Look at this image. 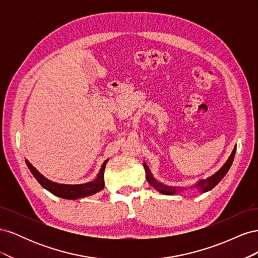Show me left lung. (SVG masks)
I'll list each match as a JSON object with an SVG mask.
<instances>
[{
  "instance_id": "obj_1",
  "label": "left lung",
  "mask_w": 258,
  "mask_h": 258,
  "mask_svg": "<svg viewBox=\"0 0 258 258\" xmlns=\"http://www.w3.org/2000/svg\"><path fill=\"white\" fill-rule=\"evenodd\" d=\"M236 147H233V151L232 153L230 154L229 158L227 159V161H226L223 167L216 171V172L211 175L205 179H200V181L196 182V184H194L189 187H181V186H171V185H167V184H163L161 182H159L158 179H156L152 172L150 168L147 167L146 163L144 162V169H145V176H146V179L147 182L150 183L151 186H153L154 188L159 191L160 194L162 195H167V196H172V195H176L177 192H181L183 190H187V189H195V190H198L200 194H204V192H207V191H210L212 188H214V187L221 182V179L226 175V173L228 172L229 168L231 167V163L233 161V158H235V154H236Z\"/></svg>"
}]
</instances>
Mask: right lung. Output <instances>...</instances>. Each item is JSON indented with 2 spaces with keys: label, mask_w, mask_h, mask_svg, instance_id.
I'll use <instances>...</instances> for the list:
<instances>
[{
  "label": "right lung",
  "mask_w": 258,
  "mask_h": 258,
  "mask_svg": "<svg viewBox=\"0 0 258 258\" xmlns=\"http://www.w3.org/2000/svg\"><path fill=\"white\" fill-rule=\"evenodd\" d=\"M108 159L104 160V162L101 166L98 175L95 179L90 182L84 183V184H61L53 182L51 179L45 177L41 174L38 171L31 165L29 160L26 159V163L28 168L30 169L31 173L36 178V181L40 183L45 189H47L49 192L60 198L68 199V200H76L80 198H85L95 195L104 188V170Z\"/></svg>",
  "instance_id": "1"
}]
</instances>
